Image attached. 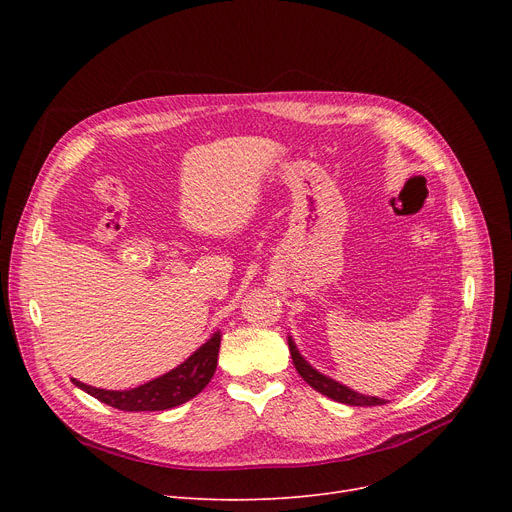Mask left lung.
I'll list each match as a JSON object with an SVG mask.
<instances>
[{
  "instance_id": "8db88e82",
  "label": "left lung",
  "mask_w": 512,
  "mask_h": 512,
  "mask_svg": "<svg viewBox=\"0 0 512 512\" xmlns=\"http://www.w3.org/2000/svg\"><path fill=\"white\" fill-rule=\"evenodd\" d=\"M288 346H290V355H292L294 367H297L301 378H303L313 390H317V392H321V394H326V396L332 398V400L344 402V405H351V407H375V405H384V398L357 394L355 390L346 388V386L338 384L336 380L326 378V375H321L319 371H315V369L301 357V353L297 351V346H294L292 338H288Z\"/></svg>"
}]
</instances>
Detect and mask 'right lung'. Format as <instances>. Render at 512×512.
I'll use <instances>...</instances> for the list:
<instances>
[{
	"label": "right lung",
	"mask_w": 512,
	"mask_h": 512,
	"mask_svg": "<svg viewBox=\"0 0 512 512\" xmlns=\"http://www.w3.org/2000/svg\"><path fill=\"white\" fill-rule=\"evenodd\" d=\"M220 334H213L195 355L188 357L182 365L168 371L161 378H155L139 388L132 390H101L87 386L78 380H72L74 386L95 396L120 411H166L174 409L182 402L197 396L213 378L218 367L220 353Z\"/></svg>",
	"instance_id": "add662e5"
}]
</instances>
